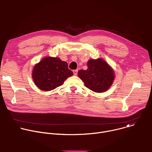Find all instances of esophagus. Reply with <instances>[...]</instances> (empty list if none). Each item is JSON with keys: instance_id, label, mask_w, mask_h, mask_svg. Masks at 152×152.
Wrapping results in <instances>:
<instances>
[{"instance_id": "34e87169", "label": "esophagus", "mask_w": 152, "mask_h": 152, "mask_svg": "<svg viewBox=\"0 0 152 152\" xmlns=\"http://www.w3.org/2000/svg\"><path fill=\"white\" fill-rule=\"evenodd\" d=\"M77 72H78V70H74L73 71V74H74V75H77Z\"/></svg>"}]
</instances>
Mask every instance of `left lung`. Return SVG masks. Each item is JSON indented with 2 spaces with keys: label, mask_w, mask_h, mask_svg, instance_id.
Masks as SVG:
<instances>
[{
  "label": "left lung",
  "mask_w": 152,
  "mask_h": 152,
  "mask_svg": "<svg viewBox=\"0 0 152 152\" xmlns=\"http://www.w3.org/2000/svg\"><path fill=\"white\" fill-rule=\"evenodd\" d=\"M87 70L78 72L79 77L85 85L93 91H106L112 85L114 79L113 69L103 59L88 61Z\"/></svg>",
  "instance_id": "8db88e82"
}]
</instances>
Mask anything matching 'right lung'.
Instances as JSON below:
<instances>
[{
  "mask_svg": "<svg viewBox=\"0 0 152 152\" xmlns=\"http://www.w3.org/2000/svg\"><path fill=\"white\" fill-rule=\"evenodd\" d=\"M73 75L66 62L58 58L47 57L35 65L32 78L37 87L48 91L62 85L65 80Z\"/></svg>",
  "mask_w": 152,
  "mask_h": 152,
  "instance_id": "right-lung-1",
  "label": "right lung"
}]
</instances>
